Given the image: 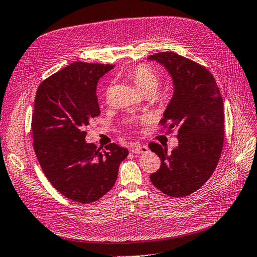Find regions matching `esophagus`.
<instances>
[{
    "label": "esophagus",
    "mask_w": 257,
    "mask_h": 257,
    "mask_svg": "<svg viewBox=\"0 0 257 257\" xmlns=\"http://www.w3.org/2000/svg\"><path fill=\"white\" fill-rule=\"evenodd\" d=\"M131 151L135 154H142L148 152V147L143 145H135L131 148Z\"/></svg>",
    "instance_id": "1"
}]
</instances>
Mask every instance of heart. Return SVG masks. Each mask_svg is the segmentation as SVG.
<instances>
[{"mask_svg": "<svg viewBox=\"0 0 257 257\" xmlns=\"http://www.w3.org/2000/svg\"><path fill=\"white\" fill-rule=\"evenodd\" d=\"M125 76L134 82L135 87L144 93L154 94L160 84V75L151 66L147 64L137 65L125 72ZM108 92L106 93V95ZM135 123V122H132Z\"/></svg>", "mask_w": 257, "mask_h": 257, "instance_id": "1", "label": "heart"}]
</instances>
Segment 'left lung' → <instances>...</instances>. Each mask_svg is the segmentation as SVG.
<instances>
[{
  "mask_svg": "<svg viewBox=\"0 0 257 257\" xmlns=\"http://www.w3.org/2000/svg\"><path fill=\"white\" fill-rule=\"evenodd\" d=\"M164 66L173 79L174 93L163 113L167 130L178 127V147L150 143L161 167L150 175L152 184L172 197L197 191L211 177L224 142V104L214 77L208 69L177 53L166 51L148 57Z\"/></svg>",
  "mask_w": 257,
  "mask_h": 257,
  "instance_id": "obj_1",
  "label": "left lung"
}]
</instances>
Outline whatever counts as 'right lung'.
Returning a JSON list of instances; mask_svg holds the SVG:
<instances>
[{
    "label": "right lung",
    "instance_id": "1",
    "mask_svg": "<svg viewBox=\"0 0 257 257\" xmlns=\"http://www.w3.org/2000/svg\"><path fill=\"white\" fill-rule=\"evenodd\" d=\"M113 66L74 62L36 92L32 134L37 160L53 188L77 203H93L110 191L128 154L115 144L100 152L84 141V127L100 113L97 82Z\"/></svg>",
    "mask_w": 257,
    "mask_h": 257
}]
</instances>
